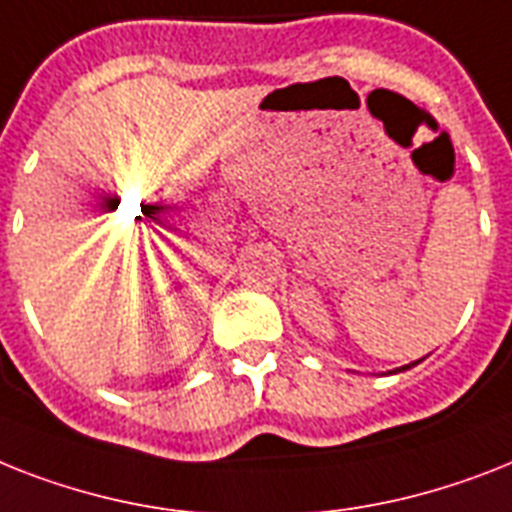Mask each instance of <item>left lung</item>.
Returning <instances> with one entry per match:
<instances>
[{
	"mask_svg": "<svg viewBox=\"0 0 512 512\" xmlns=\"http://www.w3.org/2000/svg\"><path fill=\"white\" fill-rule=\"evenodd\" d=\"M418 363H421V360H415V363H410V365H402V368H397V371H407V368H413V365H418ZM397 371H394V373H397Z\"/></svg>",
	"mask_w": 512,
	"mask_h": 512,
	"instance_id": "1",
	"label": "left lung"
}]
</instances>
